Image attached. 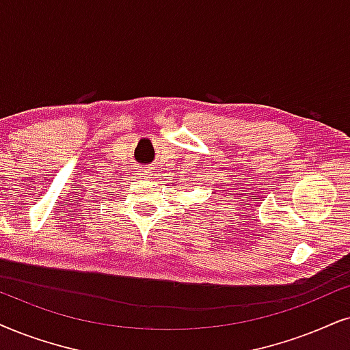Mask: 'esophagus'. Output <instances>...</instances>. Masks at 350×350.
I'll use <instances>...</instances> for the list:
<instances>
[{
    "mask_svg": "<svg viewBox=\"0 0 350 350\" xmlns=\"http://www.w3.org/2000/svg\"><path fill=\"white\" fill-rule=\"evenodd\" d=\"M152 172H153V167L140 166L139 171H137V176H139V178L145 179V178H148V176H152Z\"/></svg>",
    "mask_w": 350,
    "mask_h": 350,
    "instance_id": "1",
    "label": "esophagus"
}]
</instances>
